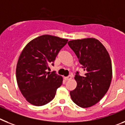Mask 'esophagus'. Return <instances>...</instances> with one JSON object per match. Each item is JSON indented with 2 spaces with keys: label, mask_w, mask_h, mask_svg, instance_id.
I'll list each match as a JSON object with an SVG mask.
<instances>
[{
  "label": "esophagus",
  "mask_w": 125,
  "mask_h": 125,
  "mask_svg": "<svg viewBox=\"0 0 125 125\" xmlns=\"http://www.w3.org/2000/svg\"><path fill=\"white\" fill-rule=\"evenodd\" d=\"M72 78V76L71 75H69V76H67V77H65V79L67 80V81H68V80H70V79Z\"/></svg>",
  "instance_id": "esophagus-1"
}]
</instances>
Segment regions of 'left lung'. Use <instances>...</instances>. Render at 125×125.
Wrapping results in <instances>:
<instances>
[{
  "label": "left lung",
  "instance_id": "left-lung-1",
  "mask_svg": "<svg viewBox=\"0 0 125 125\" xmlns=\"http://www.w3.org/2000/svg\"><path fill=\"white\" fill-rule=\"evenodd\" d=\"M68 44L77 56L85 74L76 72L77 85L70 92L77 105L89 108L104 97L112 79V64L110 56L103 44L95 38L72 40Z\"/></svg>",
  "mask_w": 125,
  "mask_h": 125
}]
</instances>
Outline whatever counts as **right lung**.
<instances>
[{
  "mask_svg": "<svg viewBox=\"0 0 125 125\" xmlns=\"http://www.w3.org/2000/svg\"><path fill=\"white\" fill-rule=\"evenodd\" d=\"M68 40L54 36L42 35L32 40L21 53L16 79L21 92L34 106H43L55 97L63 82L62 76L49 70L60 50Z\"/></svg>",
  "mask_w": 125,
  "mask_h": 125,
  "instance_id": "obj_1",
  "label": "right lung"
}]
</instances>
